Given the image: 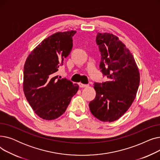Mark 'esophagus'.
I'll return each mask as SVG.
<instances>
[{
  "label": "esophagus",
  "mask_w": 160,
  "mask_h": 160,
  "mask_svg": "<svg viewBox=\"0 0 160 160\" xmlns=\"http://www.w3.org/2000/svg\"><path fill=\"white\" fill-rule=\"evenodd\" d=\"M78 85L80 88H86V87L89 86V84H83V83H82L81 82L78 83Z\"/></svg>",
  "instance_id": "obj_1"
}]
</instances>
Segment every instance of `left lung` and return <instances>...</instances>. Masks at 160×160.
<instances>
[{"label":"left lung","instance_id":"1","mask_svg":"<svg viewBox=\"0 0 160 160\" xmlns=\"http://www.w3.org/2000/svg\"><path fill=\"white\" fill-rule=\"evenodd\" d=\"M96 42L101 55L100 69L108 80L95 82L96 97L89 106L96 118L110 122L119 119L131 106L140 75L133 55L116 36L98 33Z\"/></svg>","mask_w":160,"mask_h":160}]
</instances>
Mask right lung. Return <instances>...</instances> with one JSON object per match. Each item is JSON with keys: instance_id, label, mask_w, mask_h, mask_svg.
Masks as SVG:
<instances>
[{"instance_id": "add662e5", "label": "right lung", "mask_w": 160, "mask_h": 160, "mask_svg": "<svg viewBox=\"0 0 160 160\" xmlns=\"http://www.w3.org/2000/svg\"><path fill=\"white\" fill-rule=\"evenodd\" d=\"M76 31L56 32L45 39L27 57L24 65L23 91L41 118L53 120L67 110L78 85L58 77V68L70 54Z\"/></svg>"}]
</instances>
